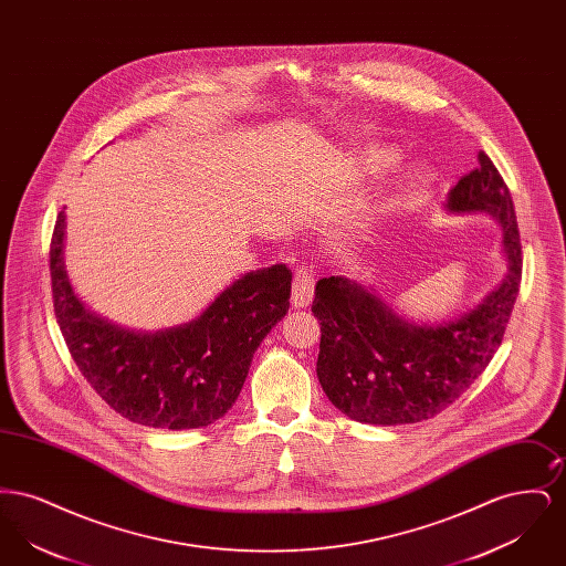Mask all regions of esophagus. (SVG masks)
<instances>
[{"label": "esophagus", "instance_id": "esophagus-1", "mask_svg": "<svg viewBox=\"0 0 566 566\" xmlns=\"http://www.w3.org/2000/svg\"><path fill=\"white\" fill-rule=\"evenodd\" d=\"M314 270L310 265H298L293 282V305L295 307H307L314 296Z\"/></svg>", "mask_w": 566, "mask_h": 566}]
</instances>
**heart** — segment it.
Masks as SVG:
<instances>
[{
	"mask_svg": "<svg viewBox=\"0 0 566 566\" xmlns=\"http://www.w3.org/2000/svg\"><path fill=\"white\" fill-rule=\"evenodd\" d=\"M397 161V155L388 148H369L365 150L360 157H358V169L365 171V174H371V176H379L384 174L388 167H392ZM422 182V178L418 174H409L405 176L401 187L397 190V201L395 206H401L405 199H409L413 195V190L418 189V185Z\"/></svg>",
	"mask_w": 566,
	"mask_h": 566,
	"instance_id": "obj_1",
	"label": "heart"
}]
</instances>
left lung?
<instances>
[{"label": "left lung", "instance_id": "1", "mask_svg": "<svg viewBox=\"0 0 566 566\" xmlns=\"http://www.w3.org/2000/svg\"><path fill=\"white\" fill-rule=\"evenodd\" d=\"M448 192L450 212H484L503 227L507 273L454 323L418 326L346 277L316 284L321 321L316 374L342 413L367 424H413L441 413L484 374L510 324L522 280V245L512 195L485 153Z\"/></svg>", "mask_w": 566, "mask_h": 566}]
</instances>
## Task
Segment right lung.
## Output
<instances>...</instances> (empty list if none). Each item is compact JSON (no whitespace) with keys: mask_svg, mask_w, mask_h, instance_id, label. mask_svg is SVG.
<instances>
[{"mask_svg":"<svg viewBox=\"0 0 566 566\" xmlns=\"http://www.w3.org/2000/svg\"><path fill=\"white\" fill-rule=\"evenodd\" d=\"M65 212L51 240L54 316L91 388L135 424L185 431L222 418L240 397L250 363L289 312L293 271H250L189 324L134 333L88 312L63 263Z\"/></svg>","mask_w":566,"mask_h":566,"instance_id":"1","label":"right lung"}]
</instances>
